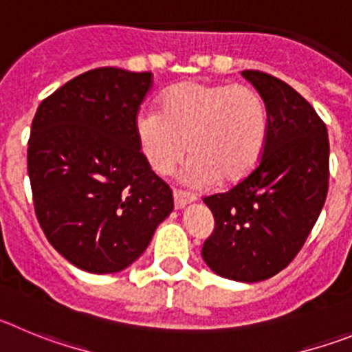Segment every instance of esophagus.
Here are the masks:
<instances>
[{
	"mask_svg": "<svg viewBox=\"0 0 352 352\" xmlns=\"http://www.w3.org/2000/svg\"><path fill=\"white\" fill-rule=\"evenodd\" d=\"M173 201H175V208H184L186 205L195 201V196L188 195L186 191H179V189H175V191H173Z\"/></svg>",
	"mask_w": 352,
	"mask_h": 352,
	"instance_id": "1",
	"label": "esophagus"
}]
</instances>
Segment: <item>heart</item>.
Wrapping results in <instances>:
<instances>
[{"mask_svg":"<svg viewBox=\"0 0 352 352\" xmlns=\"http://www.w3.org/2000/svg\"><path fill=\"white\" fill-rule=\"evenodd\" d=\"M267 135V105L245 84L179 82L161 98V113L142 112L137 119L138 144L153 172L172 173L188 151L192 157L182 179L192 188L249 175Z\"/></svg>","mask_w":352,"mask_h":352,"instance_id":"obj_1","label":"heart"}]
</instances>
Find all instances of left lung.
Here are the masks:
<instances>
[{
	"label": "left lung",
	"instance_id": "1",
	"mask_svg": "<svg viewBox=\"0 0 352 352\" xmlns=\"http://www.w3.org/2000/svg\"><path fill=\"white\" fill-rule=\"evenodd\" d=\"M268 112L258 164L226 192L204 198L215 226L201 247L221 277L258 283L289 265L314 228L328 195L330 142L309 101L274 75L243 69Z\"/></svg>",
	"mask_w": 352,
	"mask_h": 352
}]
</instances>
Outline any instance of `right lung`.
<instances>
[{"label": "right lung", "mask_w": 352, "mask_h": 352, "mask_svg": "<svg viewBox=\"0 0 352 352\" xmlns=\"http://www.w3.org/2000/svg\"><path fill=\"white\" fill-rule=\"evenodd\" d=\"M151 72L89 69L40 103L28 142L36 219L50 245L91 274L124 270L173 210L140 151L137 116Z\"/></svg>", "instance_id": "add662e5"}]
</instances>
